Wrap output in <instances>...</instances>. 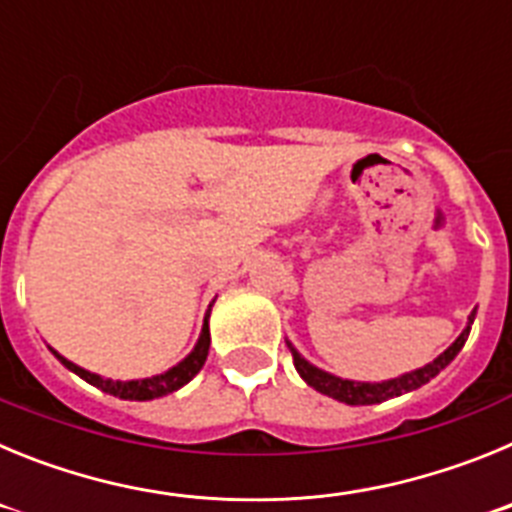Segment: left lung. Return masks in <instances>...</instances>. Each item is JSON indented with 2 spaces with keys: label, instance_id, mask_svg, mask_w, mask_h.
Instances as JSON below:
<instances>
[{
  "label": "left lung",
  "instance_id": "8db88e82",
  "mask_svg": "<svg viewBox=\"0 0 512 512\" xmlns=\"http://www.w3.org/2000/svg\"><path fill=\"white\" fill-rule=\"evenodd\" d=\"M472 323H474V312L469 315V325L461 330V336L456 338V341L451 343V346L446 348L441 356H438V359H433L431 364H425L423 369H415V372L402 374V377H397V379H387V382H374V384L372 382H351V379L333 377V374L323 372V369H318V366H312L310 361L302 359V356L295 351V346H292L289 341H287V346H289V351H292V359H295V369L300 372V377L305 379L310 387H315V390L323 392V395L333 397V400L346 402V405H377V402L392 400V397H400V395H405V392H413V390H418V387H423V384L431 382V379L436 377L441 369H446V366L454 361V356L459 354L461 346L467 343Z\"/></svg>",
  "mask_w": 512,
  "mask_h": 512
}]
</instances>
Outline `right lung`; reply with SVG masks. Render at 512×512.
<instances>
[{
    "mask_svg": "<svg viewBox=\"0 0 512 512\" xmlns=\"http://www.w3.org/2000/svg\"><path fill=\"white\" fill-rule=\"evenodd\" d=\"M207 351H210V328H207V318H205V328H202L200 341H197V346H194L192 354H189L184 361H179L176 366H171L169 372L156 374V377H148V379L112 382V379H102V377H97V374L87 372V369H81V366L71 364L69 359H63V356L56 354V351H53V354H56V359L61 361L66 369H71L74 374H79L84 382L94 384V387H99V390L107 392V395H115V397H120V400L143 402V400H156V397L171 395V392H176L179 387H184V384H187L189 379L200 372L202 366H205Z\"/></svg>",
    "mask_w": 512,
    "mask_h": 512,
    "instance_id": "right-lung-1",
    "label": "right lung"
}]
</instances>
